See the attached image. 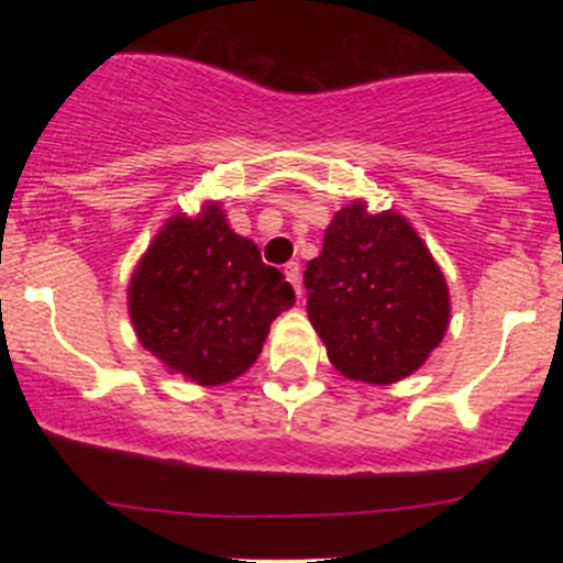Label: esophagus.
<instances>
[{
    "mask_svg": "<svg viewBox=\"0 0 563 563\" xmlns=\"http://www.w3.org/2000/svg\"><path fill=\"white\" fill-rule=\"evenodd\" d=\"M283 272H286V277H288V283L294 286V291L302 297V269H299V261H288L286 269Z\"/></svg>",
    "mask_w": 563,
    "mask_h": 563,
    "instance_id": "34e87169",
    "label": "esophagus"
}]
</instances>
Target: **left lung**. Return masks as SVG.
<instances>
[{
	"label": "left lung",
	"instance_id": "1",
	"mask_svg": "<svg viewBox=\"0 0 563 563\" xmlns=\"http://www.w3.org/2000/svg\"><path fill=\"white\" fill-rule=\"evenodd\" d=\"M308 316L345 378L411 376L450 327V291L417 231L397 212L340 209L305 269Z\"/></svg>",
	"mask_w": 563,
	"mask_h": 563
}]
</instances>
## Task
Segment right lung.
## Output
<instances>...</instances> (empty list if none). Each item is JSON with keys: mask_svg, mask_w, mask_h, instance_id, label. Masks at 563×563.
Listing matches in <instances>:
<instances>
[{"mask_svg": "<svg viewBox=\"0 0 563 563\" xmlns=\"http://www.w3.org/2000/svg\"><path fill=\"white\" fill-rule=\"evenodd\" d=\"M291 305V283L229 229L218 203L168 220L130 280L141 345L201 387L242 376Z\"/></svg>", "mask_w": 563, "mask_h": 563, "instance_id": "right-lung-1", "label": "right lung"}]
</instances>
